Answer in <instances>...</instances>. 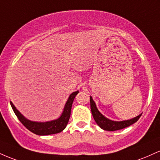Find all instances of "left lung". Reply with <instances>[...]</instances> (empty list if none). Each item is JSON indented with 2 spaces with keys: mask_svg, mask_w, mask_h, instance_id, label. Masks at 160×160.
I'll return each mask as SVG.
<instances>
[{
  "mask_svg": "<svg viewBox=\"0 0 160 160\" xmlns=\"http://www.w3.org/2000/svg\"><path fill=\"white\" fill-rule=\"evenodd\" d=\"M90 103H91V113H92L93 117L100 126V128L106 131H110V132H113V131L120 130L126 128V127L130 126L131 125L134 124V122L139 119V118L141 116V114L138 115V116L133 118V119H128V120H123V121H112L107 119V117L103 116L101 112L98 110L97 108V106L95 102L93 100L92 97H90Z\"/></svg>",
  "mask_w": 160,
  "mask_h": 160,
  "instance_id": "left-lung-1",
  "label": "left lung"
}]
</instances>
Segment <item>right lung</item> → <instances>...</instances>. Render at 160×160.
<instances>
[{"mask_svg":"<svg viewBox=\"0 0 160 160\" xmlns=\"http://www.w3.org/2000/svg\"><path fill=\"white\" fill-rule=\"evenodd\" d=\"M78 91H76L69 95V98H68L67 101L64 106L63 111L58 119L48 122H35L26 119L16 108V107L11 101L10 103L16 116H17L19 121L28 130H29L32 133L38 134V135H49V134L60 133L65 129L69 120V118H70L71 109L73 100H74L75 96L78 94Z\"/></svg>","mask_w":160,"mask_h":160,"instance_id":"1","label":"right lung"}]
</instances>
